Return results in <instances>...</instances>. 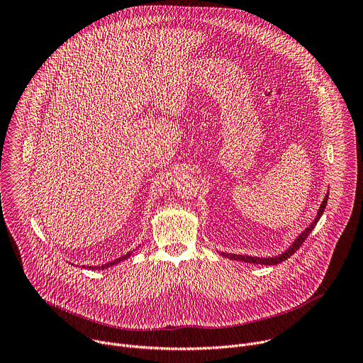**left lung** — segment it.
<instances>
[{
	"label": "left lung",
	"instance_id": "obj_1",
	"mask_svg": "<svg viewBox=\"0 0 363 363\" xmlns=\"http://www.w3.org/2000/svg\"><path fill=\"white\" fill-rule=\"evenodd\" d=\"M328 196L329 195H326V198L323 199V202H322V205H320V208H319V211H318V216H316V218H315V221H313V224L310 225V227H307L298 237H297V240L293 242V245L289 248V250H286V252H283L281 255H279V257H270V258H260V257H250V255H237V254H228V252H221V255H224V257H228V258H231V260H237V262H245V263H252V264H267V266H276V264H279V263H283L284 260H287V258L290 257V255H293L301 245H303V242H304V240L308 237V234L312 233V230L316 227V224H318V221H319V218L322 217V214H323V211H325V208H326V203H328Z\"/></svg>",
	"mask_w": 363,
	"mask_h": 363
}]
</instances>
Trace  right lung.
<instances>
[{"label": "right lung", "instance_id": "1", "mask_svg": "<svg viewBox=\"0 0 363 363\" xmlns=\"http://www.w3.org/2000/svg\"><path fill=\"white\" fill-rule=\"evenodd\" d=\"M130 254L132 252H128V254H125V255H122V257H119V258H116V260H113V262H111V263H108V264H103V266H99V267H89V269H91V270H101V269H106V267H111V266H115V264H118V263H121V262H123V260H126V258H129L130 257ZM86 267V266H84Z\"/></svg>", "mask_w": 363, "mask_h": 363}]
</instances>
